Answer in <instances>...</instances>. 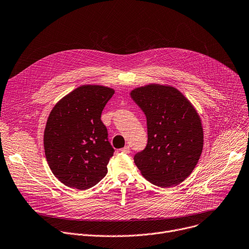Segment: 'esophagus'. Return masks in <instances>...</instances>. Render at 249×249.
I'll return each instance as SVG.
<instances>
[{"label":"esophagus","instance_id":"esophagus-1","mask_svg":"<svg viewBox=\"0 0 249 249\" xmlns=\"http://www.w3.org/2000/svg\"><path fill=\"white\" fill-rule=\"evenodd\" d=\"M121 151H122V152H124V154H129V151H130L129 146H124V148H122V149H121Z\"/></svg>","mask_w":249,"mask_h":249}]
</instances>
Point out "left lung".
<instances>
[{"label":"left lung","mask_w":249,"mask_h":249,"mask_svg":"<svg viewBox=\"0 0 249 249\" xmlns=\"http://www.w3.org/2000/svg\"><path fill=\"white\" fill-rule=\"evenodd\" d=\"M130 98L144 112L147 144L135 156L141 174L152 184L181 183L195 169L203 147L199 114L181 91L167 85L133 89Z\"/></svg>","instance_id":"left-lung-1"}]
</instances>
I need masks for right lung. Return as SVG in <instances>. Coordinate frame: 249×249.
Masks as SVG:
<instances>
[{
    "label": "right lung",
    "instance_id": "obj_1",
    "mask_svg": "<svg viewBox=\"0 0 249 249\" xmlns=\"http://www.w3.org/2000/svg\"><path fill=\"white\" fill-rule=\"evenodd\" d=\"M114 89L100 85L76 88L54 105L44 132V147L53 176L69 187L88 189L107 173L113 148L101 120Z\"/></svg>",
    "mask_w": 249,
    "mask_h": 249
}]
</instances>
